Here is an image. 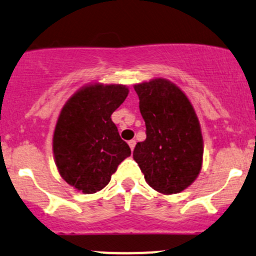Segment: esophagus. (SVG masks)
<instances>
[{"instance_id":"obj_1","label":"esophagus","mask_w":256,"mask_h":256,"mask_svg":"<svg viewBox=\"0 0 256 256\" xmlns=\"http://www.w3.org/2000/svg\"><path fill=\"white\" fill-rule=\"evenodd\" d=\"M136 142L134 140V139H132V140H129V142H128L129 148H130L132 150H134V146H136Z\"/></svg>"}]
</instances>
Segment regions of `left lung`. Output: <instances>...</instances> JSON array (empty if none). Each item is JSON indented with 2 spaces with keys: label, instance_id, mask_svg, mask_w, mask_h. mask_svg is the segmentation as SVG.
Wrapping results in <instances>:
<instances>
[{
  "label": "left lung",
  "instance_id": "obj_1",
  "mask_svg": "<svg viewBox=\"0 0 256 256\" xmlns=\"http://www.w3.org/2000/svg\"><path fill=\"white\" fill-rule=\"evenodd\" d=\"M134 90L146 127V139L134 148V160L155 191L178 194L202 168L204 139L194 106L166 78L136 84Z\"/></svg>",
  "mask_w": 256,
  "mask_h": 256
}]
</instances>
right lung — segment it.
<instances>
[{"mask_svg": "<svg viewBox=\"0 0 256 256\" xmlns=\"http://www.w3.org/2000/svg\"><path fill=\"white\" fill-rule=\"evenodd\" d=\"M124 85L90 84L62 107L52 136L60 176L84 194H94L110 181L118 165L130 155L110 116L127 98Z\"/></svg>", "mask_w": 256, "mask_h": 256, "instance_id": "add662e5", "label": "right lung"}]
</instances>
